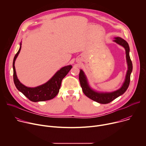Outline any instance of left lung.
Segmentation results:
<instances>
[{
    "mask_svg": "<svg viewBox=\"0 0 146 146\" xmlns=\"http://www.w3.org/2000/svg\"><path fill=\"white\" fill-rule=\"evenodd\" d=\"M113 41L123 47L125 48V50L126 59L128 65V70L127 72L125 78L122 86L119 89L110 92H103L97 91L92 88L90 86L89 82L88 81V79L84 71L80 69V72L79 73V80L81 87L82 88V92H84V94L88 98H90L94 101H95L101 104L109 103L125 93V92L127 91L129 87L131 74L132 72L133 69L132 63L129 56L130 49L128 43L124 39L119 37H114V40H113Z\"/></svg>",
    "mask_w": 146,
    "mask_h": 146,
    "instance_id": "obj_1",
    "label": "left lung"
}]
</instances>
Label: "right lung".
Instances as JSON below:
<instances>
[{"mask_svg":"<svg viewBox=\"0 0 146 146\" xmlns=\"http://www.w3.org/2000/svg\"><path fill=\"white\" fill-rule=\"evenodd\" d=\"M21 44L22 43L21 42L19 49L14 58L13 63V79L16 88L31 101L33 102L46 101L53 99L58 94L62 80L72 68V66L68 65L62 67L48 81L42 85L36 87H27L18 80L14 65L15 61L21 48Z\"/></svg>","mask_w":146,"mask_h":146,"instance_id":"obj_1","label":"right lung"}]
</instances>
